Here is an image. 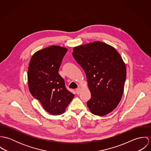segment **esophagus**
<instances>
[{"mask_svg":"<svg viewBox=\"0 0 151 151\" xmlns=\"http://www.w3.org/2000/svg\"><path fill=\"white\" fill-rule=\"evenodd\" d=\"M80 91H81V88H77V89H76V92L77 94H78V95L80 94Z\"/></svg>","mask_w":151,"mask_h":151,"instance_id":"obj_1","label":"esophagus"}]
</instances>
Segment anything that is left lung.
<instances>
[{
    "mask_svg": "<svg viewBox=\"0 0 151 151\" xmlns=\"http://www.w3.org/2000/svg\"><path fill=\"white\" fill-rule=\"evenodd\" d=\"M72 54L86 74L91 93L86 103L89 110L106 115L117 106L124 91L126 67L120 55L100 41L74 47Z\"/></svg>",
    "mask_w": 151,
    "mask_h": 151,
    "instance_id": "obj_1",
    "label": "left lung"
}]
</instances>
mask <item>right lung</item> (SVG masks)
<instances>
[{
    "mask_svg": "<svg viewBox=\"0 0 151 151\" xmlns=\"http://www.w3.org/2000/svg\"><path fill=\"white\" fill-rule=\"evenodd\" d=\"M67 51V48L55 45L44 48L33 55L28 66L29 90L52 115L63 114L74 97L58 73Z\"/></svg>",
    "mask_w": 151,
    "mask_h": 151,
    "instance_id": "right-lung-1",
    "label": "right lung"
}]
</instances>
